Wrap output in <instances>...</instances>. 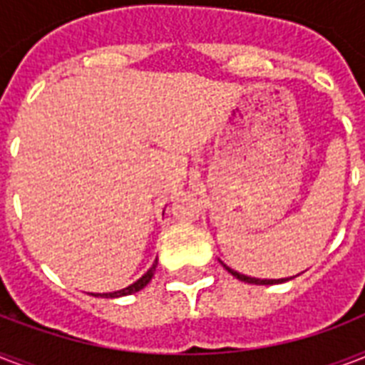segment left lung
<instances>
[{
	"label": "left lung",
	"instance_id": "obj_1",
	"mask_svg": "<svg viewBox=\"0 0 365 365\" xmlns=\"http://www.w3.org/2000/svg\"><path fill=\"white\" fill-rule=\"evenodd\" d=\"M225 269H227L231 274H233L235 278H239V280H242V282H248V284H259V286H263V284H278V282H286V280H289V278H280V280H261V278H252V277H246V274H240V272L233 271V269H229L227 265H223Z\"/></svg>",
	"mask_w": 365,
	"mask_h": 365
}]
</instances>
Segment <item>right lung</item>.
Masks as SVG:
<instances>
[{"instance_id":"obj_1","label":"right lung","mask_w":365,"mask_h":365,"mask_svg":"<svg viewBox=\"0 0 365 365\" xmlns=\"http://www.w3.org/2000/svg\"><path fill=\"white\" fill-rule=\"evenodd\" d=\"M155 267H157V259H155V263H153V265H151V269H149V271L145 272V274H143V277L140 278V280H136V282H134V284H130L128 288H123V289H119V292H110V294H93V295H96V297H98V295H100V297H121V295L136 294V292H140V289H142L143 286H148L149 280L153 278Z\"/></svg>"}]
</instances>
